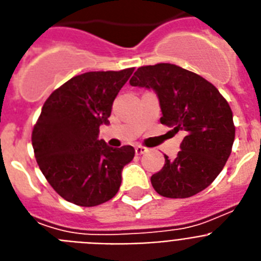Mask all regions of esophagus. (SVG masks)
Instances as JSON below:
<instances>
[{"label": "esophagus", "mask_w": 261, "mask_h": 261, "mask_svg": "<svg viewBox=\"0 0 261 261\" xmlns=\"http://www.w3.org/2000/svg\"><path fill=\"white\" fill-rule=\"evenodd\" d=\"M147 151H148V148L144 147V146H141V144H138V146H135V152H137V155L146 154Z\"/></svg>", "instance_id": "obj_1"}]
</instances>
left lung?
Masks as SVG:
<instances>
[{
  "instance_id": "obj_1",
  "label": "left lung",
  "mask_w": 261,
  "mask_h": 261,
  "mask_svg": "<svg viewBox=\"0 0 261 261\" xmlns=\"http://www.w3.org/2000/svg\"><path fill=\"white\" fill-rule=\"evenodd\" d=\"M131 86L155 90L162 109L161 123L185 138L175 159L151 176L155 191L166 198H190L203 191L224 167L235 141L228 102L211 82L172 63L142 66Z\"/></svg>"
}]
</instances>
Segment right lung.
I'll return each instance as SVG.
<instances>
[{
  "label": "right lung",
  "instance_id": "add662e5",
  "mask_svg": "<svg viewBox=\"0 0 261 261\" xmlns=\"http://www.w3.org/2000/svg\"><path fill=\"white\" fill-rule=\"evenodd\" d=\"M133 73L134 67L75 75L43 103L33 127V148L46 180L65 200L94 207L117 195L122 170L135 150L110 147L98 134Z\"/></svg>",
  "mask_w": 261,
  "mask_h": 261
}]
</instances>
